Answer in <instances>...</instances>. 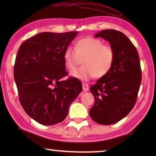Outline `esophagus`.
Instances as JSON below:
<instances>
[{
	"instance_id": "esophagus-1",
	"label": "esophagus",
	"mask_w": 156,
	"mask_h": 156,
	"mask_svg": "<svg viewBox=\"0 0 156 156\" xmlns=\"http://www.w3.org/2000/svg\"><path fill=\"white\" fill-rule=\"evenodd\" d=\"M89 86L87 84H85V83H83V90L84 91H89Z\"/></svg>"
}]
</instances>
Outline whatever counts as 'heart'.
Here are the masks:
<instances>
[{"instance_id": "1", "label": "heart", "mask_w": 156, "mask_h": 156, "mask_svg": "<svg viewBox=\"0 0 156 156\" xmlns=\"http://www.w3.org/2000/svg\"><path fill=\"white\" fill-rule=\"evenodd\" d=\"M65 67L72 71L83 59L82 67L72 71L73 77L87 81L94 76L103 77L112 69L115 59L114 49L106 45L101 40L85 37L77 40L74 50L71 47L65 49L63 54Z\"/></svg>"}]
</instances>
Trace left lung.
<instances>
[{
    "label": "left lung",
    "instance_id": "obj_1",
    "mask_svg": "<svg viewBox=\"0 0 156 156\" xmlns=\"http://www.w3.org/2000/svg\"><path fill=\"white\" fill-rule=\"evenodd\" d=\"M95 37L109 42L115 59L110 72L91 87L95 102L89 115L99 124L111 125L126 116L135 106L142 78L140 59L136 47L121 32L103 30Z\"/></svg>",
    "mask_w": 156,
    "mask_h": 156
}]
</instances>
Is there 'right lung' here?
<instances>
[{
  "label": "right lung",
  "instance_id": "obj_1",
  "mask_svg": "<svg viewBox=\"0 0 156 156\" xmlns=\"http://www.w3.org/2000/svg\"><path fill=\"white\" fill-rule=\"evenodd\" d=\"M78 32H44L27 39L18 50L14 79L20 104L40 124L51 126L67 117L69 107L82 90L76 78L67 76L63 54Z\"/></svg>",
  "mask_w": 156,
  "mask_h": 156
}]
</instances>
